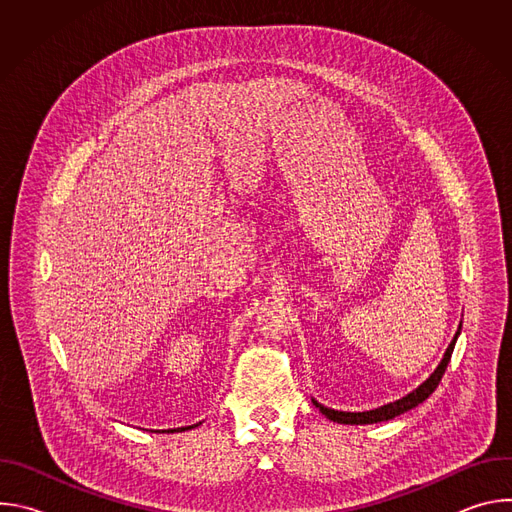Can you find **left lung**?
<instances>
[{
  "mask_svg": "<svg viewBox=\"0 0 512 512\" xmlns=\"http://www.w3.org/2000/svg\"><path fill=\"white\" fill-rule=\"evenodd\" d=\"M460 330H462V324H460V328H458L454 340L450 342V346H448V350H446L442 362L437 364V369L431 373V377H429L425 383H421L415 391H411L409 395H405V397L399 399V401L387 403V405L377 407V409H371V411H354V413H350V411H336V409L324 407V405L318 403L316 399H312V401H314V405H316L330 421H336V423H344V425H367V423L389 421V419H393V417H397V415H401V413H405V411L417 407L419 403H423V401L437 389V385H440V381H442V377H444V373H446V369H448V362H450V358H452V352H454L456 340H458V336H460Z\"/></svg>",
  "mask_w": 512,
  "mask_h": 512,
  "instance_id": "obj_1",
  "label": "left lung"
}]
</instances>
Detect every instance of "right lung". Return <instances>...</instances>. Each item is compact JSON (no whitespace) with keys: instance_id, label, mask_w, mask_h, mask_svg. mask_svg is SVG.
<instances>
[{"instance_id":"1","label":"right lung","mask_w":512,"mask_h":512,"mask_svg":"<svg viewBox=\"0 0 512 512\" xmlns=\"http://www.w3.org/2000/svg\"><path fill=\"white\" fill-rule=\"evenodd\" d=\"M198 425V423H196ZM196 425H190V427H196ZM190 427H178V429H190Z\"/></svg>"}]
</instances>
